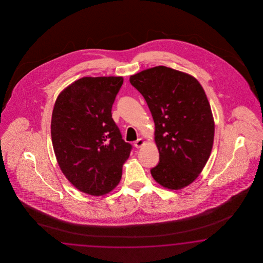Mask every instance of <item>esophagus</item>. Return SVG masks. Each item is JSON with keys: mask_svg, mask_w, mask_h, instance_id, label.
Segmentation results:
<instances>
[{"mask_svg": "<svg viewBox=\"0 0 263 263\" xmlns=\"http://www.w3.org/2000/svg\"><path fill=\"white\" fill-rule=\"evenodd\" d=\"M143 144H144V141H143V139H138L135 143H134V145H135V147H137V148L142 147Z\"/></svg>", "mask_w": 263, "mask_h": 263, "instance_id": "1", "label": "esophagus"}]
</instances>
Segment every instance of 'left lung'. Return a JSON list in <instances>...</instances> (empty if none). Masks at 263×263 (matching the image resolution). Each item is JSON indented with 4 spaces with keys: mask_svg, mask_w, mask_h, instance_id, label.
<instances>
[{
    "mask_svg": "<svg viewBox=\"0 0 263 263\" xmlns=\"http://www.w3.org/2000/svg\"><path fill=\"white\" fill-rule=\"evenodd\" d=\"M129 81L145 99L155 123L159 163L151 170L152 177L172 190L191 184L205 166L214 140V120L203 88L191 75L163 65Z\"/></svg>",
    "mask_w": 263,
    "mask_h": 263,
    "instance_id": "obj_1",
    "label": "left lung"
}]
</instances>
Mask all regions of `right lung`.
Instances as JSON below:
<instances>
[{
  "label": "right lung",
  "mask_w": 263,
  "mask_h": 263,
  "mask_svg": "<svg viewBox=\"0 0 263 263\" xmlns=\"http://www.w3.org/2000/svg\"><path fill=\"white\" fill-rule=\"evenodd\" d=\"M122 77H84L58 96L51 121L54 152L80 191L102 196L120 183L132 145L111 118Z\"/></svg>",
  "instance_id": "obj_1"
}]
</instances>
